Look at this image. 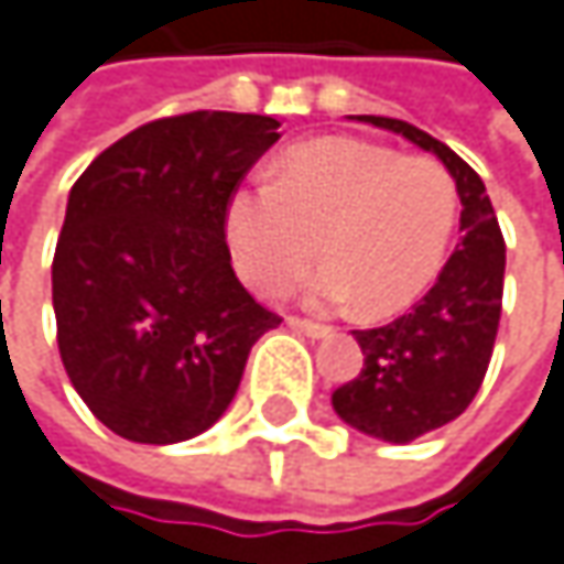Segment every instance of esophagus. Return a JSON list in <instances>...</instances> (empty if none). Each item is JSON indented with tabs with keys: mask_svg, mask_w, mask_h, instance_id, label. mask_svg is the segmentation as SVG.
Returning a JSON list of instances; mask_svg holds the SVG:
<instances>
[{
	"mask_svg": "<svg viewBox=\"0 0 564 564\" xmlns=\"http://www.w3.org/2000/svg\"><path fill=\"white\" fill-rule=\"evenodd\" d=\"M295 334H304V337H311V340H324V337H330L334 330L330 327H324V324H314V321H304V317H289L285 321Z\"/></svg>",
	"mask_w": 564,
	"mask_h": 564,
	"instance_id": "1",
	"label": "esophagus"
}]
</instances>
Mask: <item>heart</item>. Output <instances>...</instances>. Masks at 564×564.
I'll return each mask as SVG.
<instances>
[{"instance_id":"1","label":"heart","mask_w":564,"mask_h":564,"mask_svg":"<svg viewBox=\"0 0 564 564\" xmlns=\"http://www.w3.org/2000/svg\"><path fill=\"white\" fill-rule=\"evenodd\" d=\"M459 221L449 170L423 153L327 138L292 147L275 182H250L227 202L234 262L260 295H285L317 260L314 307L359 302L366 314L411 304L443 269Z\"/></svg>"}]
</instances>
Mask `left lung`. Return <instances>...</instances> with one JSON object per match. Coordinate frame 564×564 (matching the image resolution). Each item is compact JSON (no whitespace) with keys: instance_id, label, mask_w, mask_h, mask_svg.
Segmentation results:
<instances>
[{"instance_id":"1","label":"left lung","mask_w":564,"mask_h":564,"mask_svg":"<svg viewBox=\"0 0 564 564\" xmlns=\"http://www.w3.org/2000/svg\"><path fill=\"white\" fill-rule=\"evenodd\" d=\"M359 121L436 153L463 202V243L436 285L391 324L352 330L366 362L352 382L334 391V411L349 426L388 443H411L456 421L485 382L501 324L503 234L485 182L459 153L398 118L359 115Z\"/></svg>"}]
</instances>
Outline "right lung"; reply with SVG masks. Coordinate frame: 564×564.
Returning <instances> with one entry per match:
<instances>
[{
    "instance_id": "right-lung-1",
    "label": "right lung",
    "mask_w": 564,
    "mask_h": 564,
    "mask_svg": "<svg viewBox=\"0 0 564 564\" xmlns=\"http://www.w3.org/2000/svg\"><path fill=\"white\" fill-rule=\"evenodd\" d=\"M279 138L269 115H173L101 150L69 188L51 265L57 346L111 433L198 436L282 324L237 282L224 234L230 195Z\"/></svg>"
}]
</instances>
